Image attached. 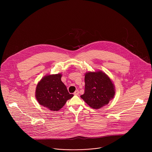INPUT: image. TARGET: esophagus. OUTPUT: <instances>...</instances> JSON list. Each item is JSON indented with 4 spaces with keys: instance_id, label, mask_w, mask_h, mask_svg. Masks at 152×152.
<instances>
[{
    "instance_id": "obj_1",
    "label": "esophagus",
    "mask_w": 152,
    "mask_h": 152,
    "mask_svg": "<svg viewBox=\"0 0 152 152\" xmlns=\"http://www.w3.org/2000/svg\"><path fill=\"white\" fill-rule=\"evenodd\" d=\"M78 94H79V91H78V90L75 91L74 92V95H78Z\"/></svg>"
}]
</instances>
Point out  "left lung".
<instances>
[{"label": "left lung", "mask_w": 152, "mask_h": 152, "mask_svg": "<svg viewBox=\"0 0 152 152\" xmlns=\"http://www.w3.org/2000/svg\"><path fill=\"white\" fill-rule=\"evenodd\" d=\"M85 93L81 98L92 108L98 109L108 105L115 94V86L102 71L85 74Z\"/></svg>", "instance_id": "1"}]
</instances>
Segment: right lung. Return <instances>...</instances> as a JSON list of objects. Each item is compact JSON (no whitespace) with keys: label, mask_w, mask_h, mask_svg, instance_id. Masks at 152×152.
<instances>
[{"label":"right lung","mask_w":152,"mask_h":152,"mask_svg":"<svg viewBox=\"0 0 152 152\" xmlns=\"http://www.w3.org/2000/svg\"><path fill=\"white\" fill-rule=\"evenodd\" d=\"M61 74H47L38 83L35 96L39 104L51 111L62 108L67 100L74 95L70 94L61 81Z\"/></svg>","instance_id":"obj_1"}]
</instances>
